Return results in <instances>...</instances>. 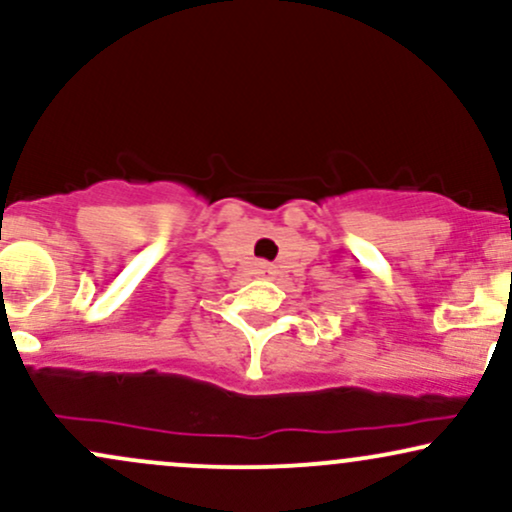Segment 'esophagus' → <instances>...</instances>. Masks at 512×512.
<instances>
[{"mask_svg": "<svg viewBox=\"0 0 512 512\" xmlns=\"http://www.w3.org/2000/svg\"><path fill=\"white\" fill-rule=\"evenodd\" d=\"M255 272L260 276H274L276 269H274V264H269V262H257Z\"/></svg>", "mask_w": 512, "mask_h": 512, "instance_id": "esophagus-1", "label": "esophagus"}]
</instances>
